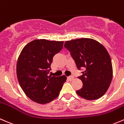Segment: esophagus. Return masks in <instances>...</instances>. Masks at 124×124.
Returning <instances> with one entry per match:
<instances>
[{"instance_id":"esophagus-1","label":"esophagus","mask_w":124,"mask_h":124,"mask_svg":"<svg viewBox=\"0 0 124 124\" xmlns=\"http://www.w3.org/2000/svg\"><path fill=\"white\" fill-rule=\"evenodd\" d=\"M67 79H68L69 81H72V80L74 79V77L73 76H68Z\"/></svg>"}]
</instances>
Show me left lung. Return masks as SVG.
I'll return each instance as SVG.
<instances>
[{
	"mask_svg": "<svg viewBox=\"0 0 124 124\" xmlns=\"http://www.w3.org/2000/svg\"><path fill=\"white\" fill-rule=\"evenodd\" d=\"M64 47L70 51L78 70L85 69L78 77L83 86L76 91L78 95L88 100L101 97L109 88L113 76L112 61L107 49L90 38L66 41Z\"/></svg>",
	"mask_w": 124,
	"mask_h": 124,
	"instance_id": "8db88e82",
	"label": "left lung"
}]
</instances>
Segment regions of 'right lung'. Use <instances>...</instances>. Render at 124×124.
I'll return each instance as SVG.
<instances>
[{"instance_id": "obj_1", "label": "right lung", "mask_w": 124, "mask_h": 124, "mask_svg": "<svg viewBox=\"0 0 124 124\" xmlns=\"http://www.w3.org/2000/svg\"><path fill=\"white\" fill-rule=\"evenodd\" d=\"M63 41L36 39L27 44L16 63V75L25 95L33 101L46 104L59 95L67 77L48 76L53 57L63 46Z\"/></svg>"}]
</instances>
